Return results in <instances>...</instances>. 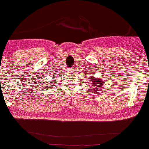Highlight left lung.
Here are the masks:
<instances>
[{
    "instance_id": "1",
    "label": "left lung",
    "mask_w": 149,
    "mask_h": 149,
    "mask_svg": "<svg viewBox=\"0 0 149 149\" xmlns=\"http://www.w3.org/2000/svg\"><path fill=\"white\" fill-rule=\"evenodd\" d=\"M92 79H90V81L93 82V84L94 87V93H98L99 91H101V87H103V84H104V81H102V79H96L95 77H91Z\"/></svg>"
}]
</instances>
